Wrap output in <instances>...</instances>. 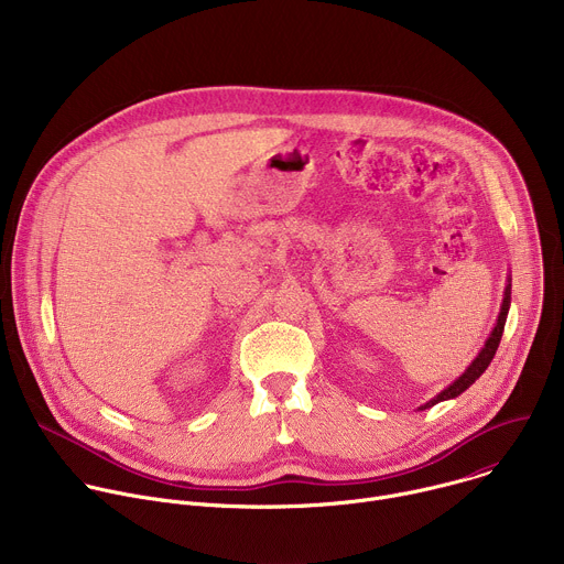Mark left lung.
Wrapping results in <instances>:
<instances>
[{"instance_id":"8db88e82","label":"left lung","mask_w":564,"mask_h":564,"mask_svg":"<svg viewBox=\"0 0 564 564\" xmlns=\"http://www.w3.org/2000/svg\"><path fill=\"white\" fill-rule=\"evenodd\" d=\"M509 305H511V279H509V283H507V288H505V299H502V305H500V314H498V321H496V328L491 330V335H489V339H487V344H485V348H481L479 352H477V357L470 361V366L453 381V383H448L440 394H435L431 401H426L424 406H420V411H426V409H431V406H435V404H440V401H446V399H455L457 394H462L470 383H475V379L485 372L487 368H489V364L494 361V357H496V350H498V346H500V339H502V333H505V324H507V314H509Z\"/></svg>"}]
</instances>
